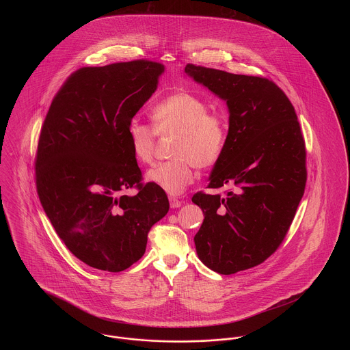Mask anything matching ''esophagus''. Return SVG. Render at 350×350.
Instances as JSON below:
<instances>
[{
    "mask_svg": "<svg viewBox=\"0 0 350 350\" xmlns=\"http://www.w3.org/2000/svg\"><path fill=\"white\" fill-rule=\"evenodd\" d=\"M169 203H170V207H172V208H178V207L183 206V202L180 200H177V198H174V197H170V198H169Z\"/></svg>",
    "mask_w": 350,
    "mask_h": 350,
    "instance_id": "1",
    "label": "esophagus"
}]
</instances>
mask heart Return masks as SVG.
I'll list each match as a JSON object with an SVG mask.
<instances>
[{"label": "heart", "mask_w": 350, "mask_h": 350, "mask_svg": "<svg viewBox=\"0 0 350 350\" xmlns=\"http://www.w3.org/2000/svg\"><path fill=\"white\" fill-rule=\"evenodd\" d=\"M153 127L133 119L127 135L133 157L142 164L153 159L156 133H177L174 160L160 163L146 174V181L159 186L170 196H178L194 181L196 164L213 167L220 159L226 142L227 126L217 113H208L204 100L190 93H176L159 102L150 113Z\"/></svg>", "instance_id": "1"}]
</instances>
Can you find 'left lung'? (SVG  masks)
<instances>
[{"label": "left lung", "instance_id": "obj_1", "mask_svg": "<svg viewBox=\"0 0 350 350\" xmlns=\"http://www.w3.org/2000/svg\"><path fill=\"white\" fill-rule=\"evenodd\" d=\"M185 73L228 109L226 147L208 187L231 190L191 200L204 215L194 236L200 261L233 274L260 265L282 243L304 193V140L291 102L273 81L193 64Z\"/></svg>", "mask_w": 350, "mask_h": 350}]
</instances>
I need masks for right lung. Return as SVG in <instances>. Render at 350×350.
Segmentation results:
<instances>
[{"label":"right lung","mask_w":350,"mask_h":350,"mask_svg":"<svg viewBox=\"0 0 350 350\" xmlns=\"http://www.w3.org/2000/svg\"><path fill=\"white\" fill-rule=\"evenodd\" d=\"M165 67L148 60L75 72L51 103L38 144L36 189L51 224L86 265L111 273L146 252L169 200L142 172L127 129ZM136 184L139 193L124 190Z\"/></svg>","instance_id":"obj_1"}]
</instances>
